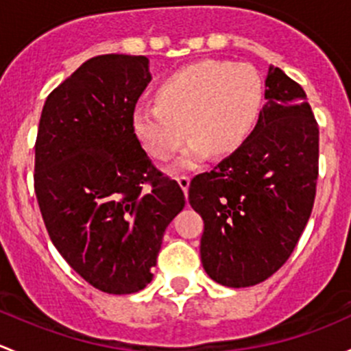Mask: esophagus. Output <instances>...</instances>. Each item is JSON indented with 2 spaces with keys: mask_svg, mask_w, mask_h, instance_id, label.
<instances>
[{
  "mask_svg": "<svg viewBox=\"0 0 351 351\" xmlns=\"http://www.w3.org/2000/svg\"><path fill=\"white\" fill-rule=\"evenodd\" d=\"M177 182H179L180 189H182L184 194L187 196V191H189V184H191L189 176H179V177H177Z\"/></svg>",
  "mask_w": 351,
  "mask_h": 351,
  "instance_id": "1",
  "label": "esophagus"
}]
</instances>
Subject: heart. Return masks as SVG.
<instances>
[{"label": "heart", "instance_id": "obj_1", "mask_svg": "<svg viewBox=\"0 0 351 351\" xmlns=\"http://www.w3.org/2000/svg\"><path fill=\"white\" fill-rule=\"evenodd\" d=\"M262 99L263 81L255 67L202 60L169 75L157 91L158 103L136 104L133 132L152 155L169 158L187 130L193 136L177 169H189L211 152L237 150L256 121Z\"/></svg>", "mask_w": 351, "mask_h": 351}]
</instances>
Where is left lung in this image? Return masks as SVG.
Listing matches in <instances>:
<instances>
[{
  "label": "left lung",
  "instance_id": "1",
  "mask_svg": "<svg viewBox=\"0 0 351 351\" xmlns=\"http://www.w3.org/2000/svg\"><path fill=\"white\" fill-rule=\"evenodd\" d=\"M265 88L254 132L189 186L204 221L202 267L226 287L260 284L284 265L316 196L319 128L304 89L274 66Z\"/></svg>",
  "mask_w": 351,
  "mask_h": 351
}]
</instances>
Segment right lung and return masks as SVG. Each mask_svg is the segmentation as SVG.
Here are the masks:
<instances>
[{"label": "right lung", "mask_w": 351, "mask_h": 351, "mask_svg": "<svg viewBox=\"0 0 351 351\" xmlns=\"http://www.w3.org/2000/svg\"><path fill=\"white\" fill-rule=\"evenodd\" d=\"M150 81L145 56L93 57L50 93L38 125L34 179L45 228L69 265L108 294L147 287L165 228L186 204L133 132Z\"/></svg>", "instance_id": "add662e5"}]
</instances>
